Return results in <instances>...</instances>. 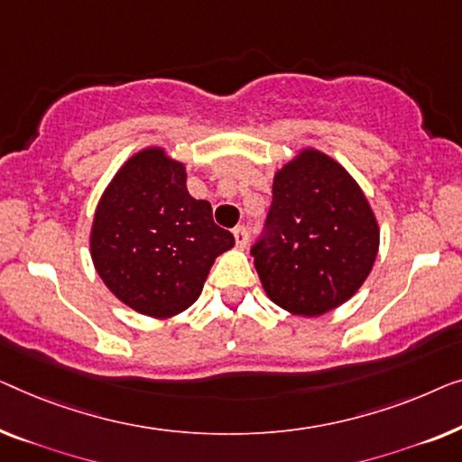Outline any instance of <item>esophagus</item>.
Listing matches in <instances>:
<instances>
[{"label": "esophagus", "mask_w": 462, "mask_h": 462, "mask_svg": "<svg viewBox=\"0 0 462 462\" xmlns=\"http://www.w3.org/2000/svg\"><path fill=\"white\" fill-rule=\"evenodd\" d=\"M232 232H234V240H236L238 249H245V246L249 245V230H246L245 226H236Z\"/></svg>", "instance_id": "1"}]
</instances>
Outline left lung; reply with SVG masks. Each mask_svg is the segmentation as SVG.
<instances>
[{
  "instance_id": "8db88e82",
  "label": "left lung",
  "mask_w": 462,
  "mask_h": 462,
  "mask_svg": "<svg viewBox=\"0 0 462 462\" xmlns=\"http://www.w3.org/2000/svg\"><path fill=\"white\" fill-rule=\"evenodd\" d=\"M262 238L251 246L265 293L297 316L347 301L373 270L379 226L352 175L303 151L274 178Z\"/></svg>"
}]
</instances>
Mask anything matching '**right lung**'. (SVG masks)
<instances>
[{
	"label": "right lung",
	"mask_w": 462,
	"mask_h": 462,
	"mask_svg": "<svg viewBox=\"0 0 462 462\" xmlns=\"http://www.w3.org/2000/svg\"><path fill=\"white\" fill-rule=\"evenodd\" d=\"M89 245L110 293L140 314L169 318L197 301L234 236L213 222L207 200L188 194L184 165L146 148L104 190Z\"/></svg>",
	"instance_id": "1"
}]
</instances>
